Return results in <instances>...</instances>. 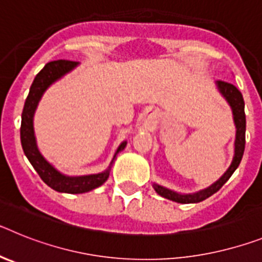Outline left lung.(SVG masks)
Instances as JSON below:
<instances>
[{
    "label": "left lung",
    "mask_w": 262,
    "mask_h": 262,
    "mask_svg": "<svg viewBox=\"0 0 262 262\" xmlns=\"http://www.w3.org/2000/svg\"><path fill=\"white\" fill-rule=\"evenodd\" d=\"M216 88L219 90V93L224 97L228 105L231 106L233 115V122H235L236 127V138H235V154H233L232 163H231L230 168L227 169L224 174L216 182L211 185V186L206 187L203 190L196 191V193L191 194H180L177 191L169 190L166 187L161 186V185L154 184V189L159 195L164 196L166 200L174 201L177 203H198L205 201L206 198L211 196L212 194L216 193L227 181L228 178L232 176L236 168L239 166L240 161L243 159V154H244L245 148V113H244V99H243V94L240 93V90L235 86V85L226 82V81H216Z\"/></svg>",
    "instance_id": "8db88e82"
}]
</instances>
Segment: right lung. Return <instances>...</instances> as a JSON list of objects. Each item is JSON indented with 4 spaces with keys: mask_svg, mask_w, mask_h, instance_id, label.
<instances>
[{
    "mask_svg": "<svg viewBox=\"0 0 262 262\" xmlns=\"http://www.w3.org/2000/svg\"><path fill=\"white\" fill-rule=\"evenodd\" d=\"M78 62L69 61V60H56V61H50L45 66V68L39 72L36 77L34 78L30 93L25 102V107L22 111V123H20V143H22L23 152L34 166L38 174L43 180L45 184H47L51 189L59 191V193H69V194H81L86 191L93 190L96 187L101 186L107 181L108 174H110L111 165L114 163L115 157L120 151H123L127 142H123L118 147L114 157L111 160L110 165L102 173L88 176H77V177H69V176L62 174L57 170L52 164H50L45 157L39 152L38 145H36L35 134H34V114L38 107V103L40 101L41 96L45 94L46 90L51 85L67 75L68 72L76 68Z\"/></svg>",
    "mask_w": 262,
    "mask_h": 262,
    "instance_id": "add662e5",
    "label": "right lung"
}]
</instances>
